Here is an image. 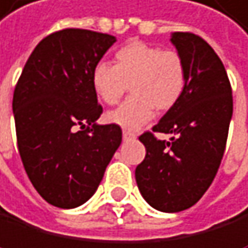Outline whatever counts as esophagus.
<instances>
[{"mask_svg": "<svg viewBox=\"0 0 248 248\" xmlns=\"http://www.w3.org/2000/svg\"><path fill=\"white\" fill-rule=\"evenodd\" d=\"M131 139H136V133L129 129H123V140H131Z\"/></svg>", "mask_w": 248, "mask_h": 248, "instance_id": "34e87169", "label": "esophagus"}]
</instances>
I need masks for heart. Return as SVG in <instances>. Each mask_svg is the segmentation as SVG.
<instances>
[{"label": "heart", "instance_id": "heart-1", "mask_svg": "<svg viewBox=\"0 0 248 248\" xmlns=\"http://www.w3.org/2000/svg\"><path fill=\"white\" fill-rule=\"evenodd\" d=\"M94 94L105 105H117L129 86L131 97L106 120L126 129L150 122L154 111H170L182 98L186 86L184 57L174 49H162L143 41H129L114 54L112 66L98 63L91 72Z\"/></svg>", "mask_w": 248, "mask_h": 248}]
</instances>
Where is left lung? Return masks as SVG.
<instances>
[{"label":"left lung","mask_w":248,"mask_h":248,"mask_svg":"<svg viewBox=\"0 0 248 248\" xmlns=\"http://www.w3.org/2000/svg\"><path fill=\"white\" fill-rule=\"evenodd\" d=\"M171 41L186 66L185 93L153 131L139 137L146 154L136 168L143 199L165 213L193 207L208 190L233 114L232 85L213 47L191 32H174ZM155 134H171V139L160 141Z\"/></svg>","instance_id":"obj_1"}]
</instances>
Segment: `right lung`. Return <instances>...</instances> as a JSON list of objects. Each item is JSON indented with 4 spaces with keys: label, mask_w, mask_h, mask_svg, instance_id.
Returning a JSON list of instances; mask_svg holds the SVG:
<instances>
[{
    "label": "right lung",
    "mask_w": 248,
    "mask_h": 248,
    "mask_svg": "<svg viewBox=\"0 0 248 248\" xmlns=\"http://www.w3.org/2000/svg\"><path fill=\"white\" fill-rule=\"evenodd\" d=\"M112 35L67 27L43 38L16 81L18 153L40 196L58 208L85 203L122 143L119 125H95L103 108L91 72Z\"/></svg>",
    "instance_id": "obj_1"
}]
</instances>
